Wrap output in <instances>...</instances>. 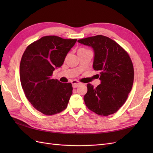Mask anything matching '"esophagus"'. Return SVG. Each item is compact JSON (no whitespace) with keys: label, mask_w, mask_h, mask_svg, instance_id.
<instances>
[{"label":"esophagus","mask_w":153,"mask_h":153,"mask_svg":"<svg viewBox=\"0 0 153 153\" xmlns=\"http://www.w3.org/2000/svg\"><path fill=\"white\" fill-rule=\"evenodd\" d=\"M71 83H72V85H73V88H76L78 85H80L81 84L80 82H79L78 81H76V80H73L71 82Z\"/></svg>","instance_id":"obj_1"}]
</instances>
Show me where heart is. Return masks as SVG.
<instances>
[{
	"label": "heart",
	"mask_w": 153,
	"mask_h": 153,
	"mask_svg": "<svg viewBox=\"0 0 153 153\" xmlns=\"http://www.w3.org/2000/svg\"><path fill=\"white\" fill-rule=\"evenodd\" d=\"M84 50H86V49H85V48H80L79 50H78V51H84Z\"/></svg>",
	"instance_id": "b5f03b06"
}]
</instances>
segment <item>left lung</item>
Instances as JSON below:
<instances>
[{"mask_svg": "<svg viewBox=\"0 0 153 153\" xmlns=\"http://www.w3.org/2000/svg\"><path fill=\"white\" fill-rule=\"evenodd\" d=\"M94 51L93 68L100 71L101 84H88L85 105L100 115L115 113L126 102L133 84L134 70L128 53L115 41L102 35L78 40Z\"/></svg>", "mask_w": 153, "mask_h": 153, "instance_id": "8db88e82", "label": "left lung"}]
</instances>
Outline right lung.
Returning <instances> with one entry per match:
<instances>
[{
	"mask_svg": "<svg viewBox=\"0 0 153 153\" xmlns=\"http://www.w3.org/2000/svg\"><path fill=\"white\" fill-rule=\"evenodd\" d=\"M77 39L47 36L26 48L20 62V78L26 98L34 107L45 115L61 112L67 107L73 93L71 83L52 78L61 67Z\"/></svg>",
	"mask_w": 153,
	"mask_h": 153,
	"instance_id": "add662e5",
	"label": "right lung"
}]
</instances>
